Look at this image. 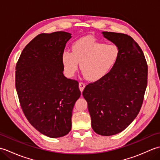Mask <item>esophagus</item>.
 Here are the masks:
<instances>
[{"mask_svg": "<svg viewBox=\"0 0 160 160\" xmlns=\"http://www.w3.org/2000/svg\"><path fill=\"white\" fill-rule=\"evenodd\" d=\"M84 87H85V84L83 83V82H80L79 83V89L80 90L81 92H82Z\"/></svg>", "mask_w": 160, "mask_h": 160, "instance_id": "obj_1", "label": "esophagus"}]
</instances>
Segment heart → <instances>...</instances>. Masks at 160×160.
<instances>
[{"mask_svg":"<svg viewBox=\"0 0 160 160\" xmlns=\"http://www.w3.org/2000/svg\"><path fill=\"white\" fill-rule=\"evenodd\" d=\"M118 57L119 49L115 45L104 44L92 37H84L73 44L72 52L64 51L62 60L67 76H73L80 62L87 79L96 81L109 72Z\"/></svg>","mask_w":160,"mask_h":160,"instance_id":"obj_1","label":"heart"}]
</instances>
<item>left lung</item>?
I'll return each instance as SVG.
<instances>
[{"label":"left lung","instance_id":"1","mask_svg":"<svg viewBox=\"0 0 160 160\" xmlns=\"http://www.w3.org/2000/svg\"><path fill=\"white\" fill-rule=\"evenodd\" d=\"M119 49L116 63L106 76L86 86L93 130L109 136L124 131L140 111L147 86L148 66L144 53L131 36L102 32Z\"/></svg>","mask_w":160,"mask_h":160}]
</instances>
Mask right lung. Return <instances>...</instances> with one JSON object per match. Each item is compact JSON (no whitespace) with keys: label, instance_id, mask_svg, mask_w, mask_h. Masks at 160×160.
Wrapping results in <instances>:
<instances>
[{"label":"right lung","instance_id":"add662e5","mask_svg":"<svg viewBox=\"0 0 160 160\" xmlns=\"http://www.w3.org/2000/svg\"><path fill=\"white\" fill-rule=\"evenodd\" d=\"M71 34L40 33L24 48L16 67V89L24 114L36 130L52 138L71 129L78 82L63 74L62 56Z\"/></svg>","mask_w":160,"mask_h":160}]
</instances>
